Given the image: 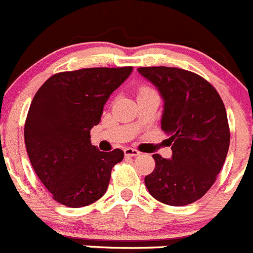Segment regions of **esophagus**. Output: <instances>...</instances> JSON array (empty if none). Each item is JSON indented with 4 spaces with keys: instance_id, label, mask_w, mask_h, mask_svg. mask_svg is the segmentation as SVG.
Returning a JSON list of instances; mask_svg holds the SVG:
<instances>
[{
    "instance_id": "1",
    "label": "esophagus",
    "mask_w": 253,
    "mask_h": 253,
    "mask_svg": "<svg viewBox=\"0 0 253 253\" xmlns=\"http://www.w3.org/2000/svg\"><path fill=\"white\" fill-rule=\"evenodd\" d=\"M125 152V156H137V155H140V151L136 149H132V147H126V149L124 150Z\"/></svg>"
}]
</instances>
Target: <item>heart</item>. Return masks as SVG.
<instances>
[{
    "instance_id": "heart-1",
    "label": "heart",
    "mask_w": 253,
    "mask_h": 253,
    "mask_svg": "<svg viewBox=\"0 0 253 253\" xmlns=\"http://www.w3.org/2000/svg\"><path fill=\"white\" fill-rule=\"evenodd\" d=\"M150 90H152L151 88H149V87H141L140 89H138V94H141V93H145V92H150Z\"/></svg>"
}]
</instances>
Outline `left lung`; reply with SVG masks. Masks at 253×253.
<instances>
[{
    "mask_svg": "<svg viewBox=\"0 0 253 253\" xmlns=\"http://www.w3.org/2000/svg\"><path fill=\"white\" fill-rule=\"evenodd\" d=\"M138 72L163 95L161 128L169 133L171 159L155 154L145 185L168 206L192 204L214 184L229 149L226 107L203 77L180 68L142 67Z\"/></svg>",
    "mask_w": 253,
    "mask_h": 253,
    "instance_id": "left-lung-1",
    "label": "left lung"
}]
</instances>
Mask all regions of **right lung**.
<instances>
[{"mask_svg":"<svg viewBox=\"0 0 253 253\" xmlns=\"http://www.w3.org/2000/svg\"><path fill=\"white\" fill-rule=\"evenodd\" d=\"M131 72L132 67L60 72L36 92L25 121V145L36 175L58 203L81 208L106 193L124 151H99L90 143V128Z\"/></svg>","mask_w":253,"mask_h":253,"instance_id":"obj_1","label":"right lung"}]
</instances>
